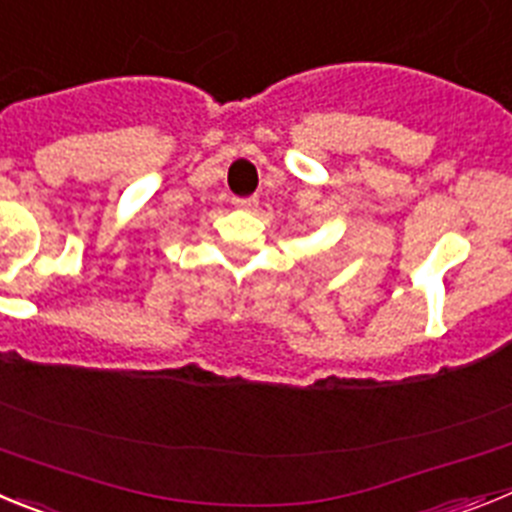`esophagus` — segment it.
<instances>
[{"label": "esophagus", "instance_id": "34e87169", "mask_svg": "<svg viewBox=\"0 0 512 512\" xmlns=\"http://www.w3.org/2000/svg\"><path fill=\"white\" fill-rule=\"evenodd\" d=\"M233 205L238 207V210H253V207L259 205V200H256V197H233Z\"/></svg>", "mask_w": 512, "mask_h": 512}]
</instances>
